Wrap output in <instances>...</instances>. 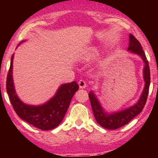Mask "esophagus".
Wrapping results in <instances>:
<instances>
[{"label":"esophagus","instance_id":"1","mask_svg":"<svg viewBox=\"0 0 158 158\" xmlns=\"http://www.w3.org/2000/svg\"><path fill=\"white\" fill-rule=\"evenodd\" d=\"M78 85H79V87L81 88H85L86 87V83L85 81H83V80H80L79 82H78Z\"/></svg>","mask_w":158,"mask_h":158}]
</instances>
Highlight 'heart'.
<instances>
[{
  "mask_svg": "<svg viewBox=\"0 0 158 158\" xmlns=\"http://www.w3.org/2000/svg\"><path fill=\"white\" fill-rule=\"evenodd\" d=\"M98 55V51L96 48H90L86 51L83 55V60H89L94 58L96 56Z\"/></svg>",
  "mask_w": 158,
  "mask_h": 158,
  "instance_id": "1",
  "label": "heart"
}]
</instances>
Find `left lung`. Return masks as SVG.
<instances>
[{
    "instance_id": "8db88e82",
    "label": "left lung",
    "mask_w": 158,
    "mask_h": 158,
    "mask_svg": "<svg viewBox=\"0 0 158 158\" xmlns=\"http://www.w3.org/2000/svg\"><path fill=\"white\" fill-rule=\"evenodd\" d=\"M129 42L128 50L130 51L131 52L139 55L142 58L144 64H145L144 68V80L145 82V85H144V88L141 96H140V98L139 99V101L135 105L126 110H124V111L111 114L105 113L94 93L92 91L89 93L88 96H89L94 117L96 118V122L105 129H116L128 124L132 118L140 114L145 105L147 99H148L149 88H150V72L148 61L139 41L131 34H129Z\"/></svg>"
}]
</instances>
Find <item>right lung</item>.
I'll list each match as a JSON object with an SVG mask.
<instances>
[{
	"instance_id": "obj_1",
	"label": "right lung",
	"mask_w": 158,
	"mask_h": 158,
	"mask_svg": "<svg viewBox=\"0 0 158 158\" xmlns=\"http://www.w3.org/2000/svg\"><path fill=\"white\" fill-rule=\"evenodd\" d=\"M13 58L6 79V90L14 111L19 117L42 130H49L59 125L65 115L70 101L79 86L75 81L63 84L50 101L44 105L34 106L23 103L18 98L12 77Z\"/></svg>"
}]
</instances>
